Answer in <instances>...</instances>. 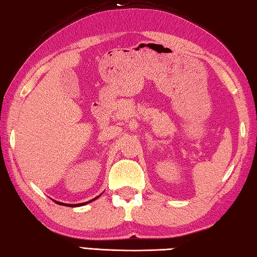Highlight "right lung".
<instances>
[{
  "label": "right lung",
  "mask_w": 257,
  "mask_h": 257,
  "mask_svg": "<svg viewBox=\"0 0 257 257\" xmlns=\"http://www.w3.org/2000/svg\"><path fill=\"white\" fill-rule=\"evenodd\" d=\"M100 197V194L98 195V197H96V198H93L92 200H90V201H87V202H82V203H75V205H71V203H64V202H59V201H56V200H54L56 203H58V205H62V206H67V207H80V206H83V205H87V203H89V202H91V201H93V200H96L97 198H99Z\"/></svg>",
  "instance_id": "add662e5"
}]
</instances>
